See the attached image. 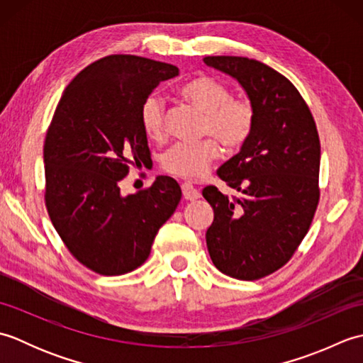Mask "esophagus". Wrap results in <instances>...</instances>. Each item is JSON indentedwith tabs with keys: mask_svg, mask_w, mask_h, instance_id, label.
Segmentation results:
<instances>
[{
	"mask_svg": "<svg viewBox=\"0 0 363 363\" xmlns=\"http://www.w3.org/2000/svg\"><path fill=\"white\" fill-rule=\"evenodd\" d=\"M181 189H182V195H184V198L187 199V201H195V199L201 196L199 190H196L194 187V184H190V182H184Z\"/></svg>",
	"mask_w": 363,
	"mask_h": 363,
	"instance_id": "1",
	"label": "esophagus"
}]
</instances>
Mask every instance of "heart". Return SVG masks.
<instances>
[{
    "instance_id": "1",
    "label": "heart",
    "mask_w": 363,
    "mask_h": 363,
    "mask_svg": "<svg viewBox=\"0 0 363 363\" xmlns=\"http://www.w3.org/2000/svg\"><path fill=\"white\" fill-rule=\"evenodd\" d=\"M181 96L204 113L203 134L213 135L228 150L242 146L252 133L254 107L245 99H234L230 90L212 78H196L179 89ZM145 134L151 140L165 137V107L156 95L145 99L140 109ZM220 148L213 140L177 143L164 156V168L184 179H201L211 164L218 159Z\"/></svg>"
}]
</instances>
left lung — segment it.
<instances>
[{
	"mask_svg": "<svg viewBox=\"0 0 363 363\" xmlns=\"http://www.w3.org/2000/svg\"><path fill=\"white\" fill-rule=\"evenodd\" d=\"M204 64L234 78L254 107V126L240 151L218 168L228 198L209 186L213 209L207 250L221 273L242 281L287 264L317 211L320 138L312 113L293 84L259 60L209 56Z\"/></svg>",
	"mask_w": 363,
	"mask_h": 363,
	"instance_id": "1",
	"label": "left lung"
}]
</instances>
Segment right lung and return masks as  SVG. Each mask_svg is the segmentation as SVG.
<instances>
[{"label": "right lung", "mask_w": 363, "mask_h": 363, "mask_svg": "<svg viewBox=\"0 0 363 363\" xmlns=\"http://www.w3.org/2000/svg\"><path fill=\"white\" fill-rule=\"evenodd\" d=\"M179 68L130 54L96 60L68 84L43 146L45 203L52 226L91 272L118 276L148 259L182 191L173 177L121 195L130 167L151 160L140 109Z\"/></svg>", "instance_id": "obj_1"}]
</instances>
